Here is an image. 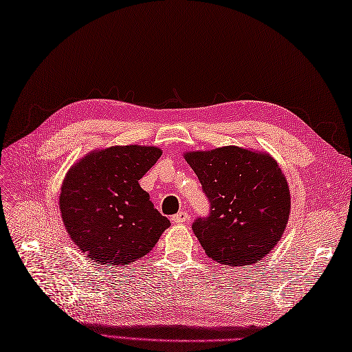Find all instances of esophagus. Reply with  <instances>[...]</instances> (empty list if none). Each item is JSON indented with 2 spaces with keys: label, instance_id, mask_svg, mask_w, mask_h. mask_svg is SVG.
<instances>
[{
  "label": "esophagus",
  "instance_id": "1",
  "mask_svg": "<svg viewBox=\"0 0 352 352\" xmlns=\"http://www.w3.org/2000/svg\"><path fill=\"white\" fill-rule=\"evenodd\" d=\"M171 221L176 222V224H182V222L190 221V215H188L185 210H182V212H179V213H176V215L171 217Z\"/></svg>",
  "mask_w": 352,
  "mask_h": 352
}]
</instances>
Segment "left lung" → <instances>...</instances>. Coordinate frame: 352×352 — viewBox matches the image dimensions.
Returning a JSON list of instances; mask_svg holds the SVG:
<instances>
[{
  "mask_svg": "<svg viewBox=\"0 0 352 352\" xmlns=\"http://www.w3.org/2000/svg\"><path fill=\"white\" fill-rule=\"evenodd\" d=\"M209 213L192 222L206 255L241 267L260 261L275 246L289 217V190L278 162L237 146L188 152Z\"/></svg>",
  "mask_w": 352,
  "mask_h": 352,
  "instance_id": "1",
  "label": "left lung"
}]
</instances>
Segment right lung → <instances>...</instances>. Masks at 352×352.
Segmentation results:
<instances>
[{
    "instance_id": "add662e5",
    "label": "right lung",
    "mask_w": 352,
    "mask_h": 352,
    "mask_svg": "<svg viewBox=\"0 0 352 352\" xmlns=\"http://www.w3.org/2000/svg\"><path fill=\"white\" fill-rule=\"evenodd\" d=\"M160 157L153 146H113L89 153L68 171L59 209L68 234L91 260L131 264L170 226L139 185Z\"/></svg>"
}]
</instances>
